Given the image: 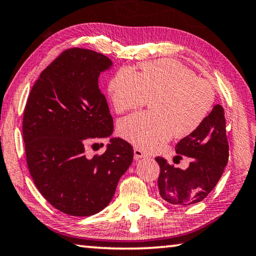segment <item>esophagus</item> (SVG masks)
<instances>
[{"label":"esophagus","mask_w":256,"mask_h":256,"mask_svg":"<svg viewBox=\"0 0 256 256\" xmlns=\"http://www.w3.org/2000/svg\"><path fill=\"white\" fill-rule=\"evenodd\" d=\"M134 156H135V159L136 160H140L142 158H146L148 153H145L144 151H142L140 148H134Z\"/></svg>","instance_id":"obj_1"}]
</instances>
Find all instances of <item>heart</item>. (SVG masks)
Masks as SVG:
<instances>
[{"instance_id":"heart-1","label":"heart","mask_w":256,"mask_h":256,"mask_svg":"<svg viewBox=\"0 0 256 256\" xmlns=\"http://www.w3.org/2000/svg\"><path fill=\"white\" fill-rule=\"evenodd\" d=\"M140 70L122 66L110 80L108 94L116 112L140 108L152 98V111L120 121V135L137 148L153 150L172 134L183 137L196 132L214 103L210 86L174 60L143 62Z\"/></svg>"}]
</instances>
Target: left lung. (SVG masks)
Masks as SVG:
<instances>
[{
	"mask_svg": "<svg viewBox=\"0 0 256 256\" xmlns=\"http://www.w3.org/2000/svg\"><path fill=\"white\" fill-rule=\"evenodd\" d=\"M175 150L178 154L192 158L191 162L186 169H180L169 164L161 156L156 158L160 166V196L178 206L200 202L218 184L229 160L222 106L215 105L202 126L180 140Z\"/></svg>",
	"mask_w": 256,
	"mask_h": 256,
	"instance_id": "1",
	"label": "left lung"
}]
</instances>
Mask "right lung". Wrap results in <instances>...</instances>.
<instances>
[{"instance_id": "1", "label": "right lung", "mask_w": 256, "mask_h": 256, "mask_svg": "<svg viewBox=\"0 0 256 256\" xmlns=\"http://www.w3.org/2000/svg\"><path fill=\"white\" fill-rule=\"evenodd\" d=\"M112 60L94 50H65L40 74L27 100L22 136L30 176L46 202L62 213H100L130 166L132 145L112 137L102 156L86 145L113 132L98 78Z\"/></svg>"}]
</instances>
